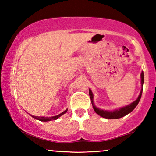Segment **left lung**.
<instances>
[{"label":"left lung","mask_w":156,"mask_h":156,"mask_svg":"<svg viewBox=\"0 0 156 156\" xmlns=\"http://www.w3.org/2000/svg\"><path fill=\"white\" fill-rule=\"evenodd\" d=\"M140 76H141V85H142V89H141L140 95H139V96L138 98H137L136 101H135L134 102L130 103V105H127V106L115 110V111H103V110H101L95 107L94 103H93V93L91 92L90 89H89V95H90L91 103H92L93 109H94L95 113L98 114L99 115H101V117L104 118H108V119H118V118L123 117V116L126 115L127 114L130 113V112L133 111V109L137 106V105H138L139 101H140L141 95H142V92H143V82H144V74H143V72L141 73Z\"/></svg>","instance_id":"8db88e82"}]
</instances>
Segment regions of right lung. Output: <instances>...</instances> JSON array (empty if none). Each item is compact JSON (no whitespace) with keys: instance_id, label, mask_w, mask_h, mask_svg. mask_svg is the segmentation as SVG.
I'll return each mask as SVG.
<instances>
[{"instance_id":"right-lung-1","label":"right lung","mask_w":156,"mask_h":156,"mask_svg":"<svg viewBox=\"0 0 156 156\" xmlns=\"http://www.w3.org/2000/svg\"><path fill=\"white\" fill-rule=\"evenodd\" d=\"M68 110H66L65 111H63V113H61L59 115H58L56 116H53V117H38V116H35V115H31L33 118H36V119L41 120V121H49V120H56L59 117H61L62 115H63L64 113H66L67 112Z\"/></svg>"}]
</instances>
